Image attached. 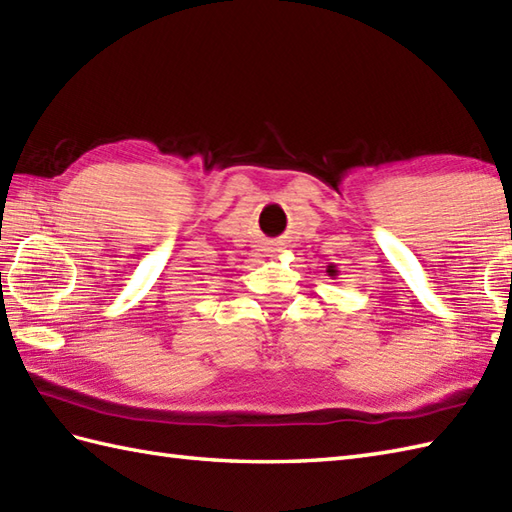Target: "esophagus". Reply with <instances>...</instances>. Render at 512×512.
<instances>
[{
  "mask_svg": "<svg viewBox=\"0 0 512 512\" xmlns=\"http://www.w3.org/2000/svg\"><path fill=\"white\" fill-rule=\"evenodd\" d=\"M279 253H281V248H279L277 244H273V246H270V248H268V255H270V257H277Z\"/></svg>",
  "mask_w": 512,
  "mask_h": 512,
  "instance_id": "1",
  "label": "esophagus"
}]
</instances>
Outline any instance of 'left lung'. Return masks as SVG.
I'll return each mask as SVG.
<instances>
[{
  "label": "left lung",
  "instance_id": "obj_1",
  "mask_svg": "<svg viewBox=\"0 0 512 512\" xmlns=\"http://www.w3.org/2000/svg\"><path fill=\"white\" fill-rule=\"evenodd\" d=\"M325 273H328L330 277H336V273H339V270H336L334 266H328V270H325Z\"/></svg>",
  "mask_w": 512,
  "mask_h": 512
}]
</instances>
